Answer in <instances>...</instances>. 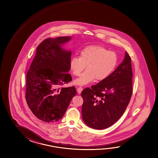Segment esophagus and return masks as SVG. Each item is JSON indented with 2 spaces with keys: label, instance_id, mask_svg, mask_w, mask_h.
I'll return each mask as SVG.
<instances>
[{
  "label": "esophagus",
  "instance_id": "1",
  "mask_svg": "<svg viewBox=\"0 0 158 158\" xmlns=\"http://www.w3.org/2000/svg\"><path fill=\"white\" fill-rule=\"evenodd\" d=\"M76 87H77V91L78 93L79 94H80L81 92H82V91L83 90V88L82 87H78V86H77Z\"/></svg>",
  "mask_w": 158,
  "mask_h": 158
}]
</instances>
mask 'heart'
<instances>
[{
    "mask_svg": "<svg viewBox=\"0 0 158 158\" xmlns=\"http://www.w3.org/2000/svg\"><path fill=\"white\" fill-rule=\"evenodd\" d=\"M117 62L115 52L101 46H88L81 51L79 57L74 56L70 60V68L76 76H79L86 66L87 70L74 82L83 86L92 82L95 78L96 81L104 80L113 71Z\"/></svg>",
    "mask_w": 158,
    "mask_h": 158,
    "instance_id": "heart-1",
    "label": "heart"
}]
</instances>
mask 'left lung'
I'll list each match as a JSON object with an SVG mask.
<instances>
[{
	"label": "left lung",
	"instance_id": "1",
	"mask_svg": "<svg viewBox=\"0 0 158 158\" xmlns=\"http://www.w3.org/2000/svg\"><path fill=\"white\" fill-rule=\"evenodd\" d=\"M131 60L126 52L123 62L108 77L81 92L82 116L87 126L105 129L123 115L132 94Z\"/></svg>",
	"mask_w": 158,
	"mask_h": 158
}]
</instances>
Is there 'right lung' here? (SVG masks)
I'll list each match as a JSON object with an SVG mask.
<instances>
[{
    "label": "right lung",
    "instance_id": "obj_1",
    "mask_svg": "<svg viewBox=\"0 0 158 158\" xmlns=\"http://www.w3.org/2000/svg\"><path fill=\"white\" fill-rule=\"evenodd\" d=\"M71 39L68 36L43 40L27 73V103L33 114L44 122L60 120L76 94L74 86L60 89L72 81L68 73L72 52L62 48Z\"/></svg>",
    "mask_w": 158,
    "mask_h": 158
}]
</instances>
